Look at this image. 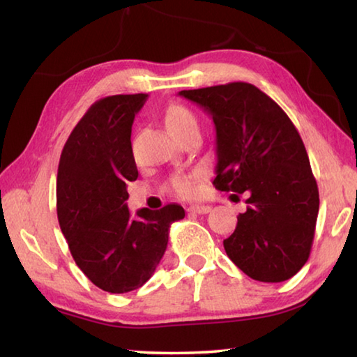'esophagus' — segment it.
Returning a JSON list of instances; mask_svg holds the SVG:
<instances>
[{
	"mask_svg": "<svg viewBox=\"0 0 357 357\" xmlns=\"http://www.w3.org/2000/svg\"><path fill=\"white\" fill-rule=\"evenodd\" d=\"M189 212H192V213H207V212H211V206H204V204H192L189 209H187Z\"/></svg>",
	"mask_w": 357,
	"mask_h": 357,
	"instance_id": "34e87169",
	"label": "esophagus"
}]
</instances>
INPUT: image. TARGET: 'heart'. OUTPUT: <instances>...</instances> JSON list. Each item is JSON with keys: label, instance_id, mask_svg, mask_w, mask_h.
Segmentation results:
<instances>
[{"label": "heart", "instance_id": "1", "mask_svg": "<svg viewBox=\"0 0 357 357\" xmlns=\"http://www.w3.org/2000/svg\"><path fill=\"white\" fill-rule=\"evenodd\" d=\"M164 123L173 137L190 129H198L197 114L184 105H172L167 107L164 114ZM201 178V172L195 170L190 173L173 174L168 181V189L179 197H192L197 192V184Z\"/></svg>", "mask_w": 357, "mask_h": 357}]
</instances>
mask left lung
Instances as JSON below:
<instances>
[{
    "label": "left lung",
    "mask_w": 357,
    "mask_h": 357,
    "mask_svg": "<svg viewBox=\"0 0 357 357\" xmlns=\"http://www.w3.org/2000/svg\"><path fill=\"white\" fill-rule=\"evenodd\" d=\"M181 96L212 116L217 132L213 185L246 198V211L225 238L245 275L281 282L307 262L319 215V187L303 140L287 114L256 86L229 82Z\"/></svg>",
    "instance_id": "left-lung-1"
}]
</instances>
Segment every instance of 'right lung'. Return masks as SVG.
<instances>
[{
	"label": "right lung",
	"instance_id": "add662e5",
	"mask_svg": "<svg viewBox=\"0 0 357 357\" xmlns=\"http://www.w3.org/2000/svg\"><path fill=\"white\" fill-rule=\"evenodd\" d=\"M146 93L101 98L84 114L57 168V218L71 256L96 287L126 294L150 280L183 206L129 213L128 183L137 179L131 131Z\"/></svg>",
	"mask_w": 357,
	"mask_h": 357
}]
</instances>
